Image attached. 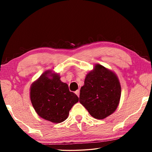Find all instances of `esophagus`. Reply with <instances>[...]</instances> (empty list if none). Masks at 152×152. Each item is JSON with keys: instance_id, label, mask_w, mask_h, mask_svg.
<instances>
[{"instance_id": "34e87169", "label": "esophagus", "mask_w": 152, "mask_h": 152, "mask_svg": "<svg viewBox=\"0 0 152 152\" xmlns=\"http://www.w3.org/2000/svg\"><path fill=\"white\" fill-rule=\"evenodd\" d=\"M75 93H76L77 96L79 97V96H80V91H79V90H77V91L75 92Z\"/></svg>"}]
</instances>
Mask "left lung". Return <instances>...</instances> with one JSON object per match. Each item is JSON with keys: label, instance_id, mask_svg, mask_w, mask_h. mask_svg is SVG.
Wrapping results in <instances>:
<instances>
[{"label": "left lung", "instance_id": "8db88e82", "mask_svg": "<svg viewBox=\"0 0 152 152\" xmlns=\"http://www.w3.org/2000/svg\"><path fill=\"white\" fill-rule=\"evenodd\" d=\"M121 88L113 72L100 64L87 74L80 92V102L90 115L103 119L115 111L119 105Z\"/></svg>", "mask_w": 152, "mask_h": 152}]
</instances>
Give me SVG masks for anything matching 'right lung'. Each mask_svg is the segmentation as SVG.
<instances>
[{
    "mask_svg": "<svg viewBox=\"0 0 152 152\" xmlns=\"http://www.w3.org/2000/svg\"><path fill=\"white\" fill-rule=\"evenodd\" d=\"M30 98L38 115L55 123L64 121L73 105L78 102V97L69 91L68 84L51 70L43 73L31 84Z\"/></svg>",
    "mask_w": 152,
    "mask_h": 152,
    "instance_id": "obj_1",
    "label": "right lung"
}]
</instances>
